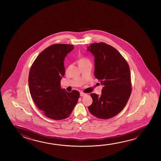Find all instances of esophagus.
Listing matches in <instances>:
<instances>
[{
  "mask_svg": "<svg viewBox=\"0 0 161 161\" xmlns=\"http://www.w3.org/2000/svg\"><path fill=\"white\" fill-rule=\"evenodd\" d=\"M86 95H87V94H86V93L83 92H80V96H81V97H85Z\"/></svg>",
  "mask_w": 161,
  "mask_h": 161,
  "instance_id": "1",
  "label": "esophagus"
}]
</instances>
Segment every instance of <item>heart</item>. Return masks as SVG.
I'll list each match as a JSON object with an SVG mask.
<instances>
[{
	"label": "heart",
	"instance_id": "1",
	"mask_svg": "<svg viewBox=\"0 0 161 161\" xmlns=\"http://www.w3.org/2000/svg\"><path fill=\"white\" fill-rule=\"evenodd\" d=\"M87 62H90L89 60L86 58H85V57H82V58H80L79 61V64H84Z\"/></svg>",
	"mask_w": 161,
	"mask_h": 161
}]
</instances>
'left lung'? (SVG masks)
<instances>
[{
    "mask_svg": "<svg viewBox=\"0 0 161 161\" xmlns=\"http://www.w3.org/2000/svg\"><path fill=\"white\" fill-rule=\"evenodd\" d=\"M95 58L94 76L104 87L102 95L92 93L90 112L100 119H111L122 111L131 93L129 66L118 50L105 42L88 47Z\"/></svg>",
    "mask_w": 161,
    "mask_h": 161,
    "instance_id": "obj_1",
    "label": "left lung"
}]
</instances>
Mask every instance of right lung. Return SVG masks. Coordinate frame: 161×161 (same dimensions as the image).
I'll return each mask as SVG.
<instances>
[{
    "instance_id": "add662e5",
    "label": "right lung",
    "mask_w": 161,
    "mask_h": 161,
    "mask_svg": "<svg viewBox=\"0 0 161 161\" xmlns=\"http://www.w3.org/2000/svg\"><path fill=\"white\" fill-rule=\"evenodd\" d=\"M74 46L55 44L40 53L30 69V92L37 108L47 118L54 120L71 115L80 97L77 90L67 92L61 87L64 76V60Z\"/></svg>"
}]
</instances>
